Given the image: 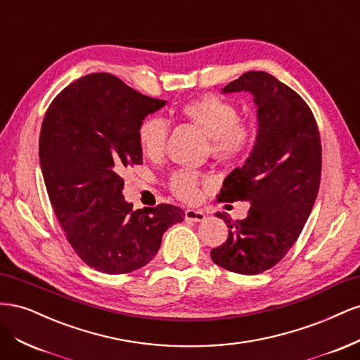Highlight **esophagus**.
<instances>
[{
  "label": "esophagus",
  "instance_id": "esophagus-1",
  "mask_svg": "<svg viewBox=\"0 0 360 360\" xmlns=\"http://www.w3.org/2000/svg\"><path fill=\"white\" fill-rule=\"evenodd\" d=\"M184 219L189 222H202L205 219V214L201 210L188 209L186 212H184Z\"/></svg>",
  "mask_w": 360,
  "mask_h": 360
}]
</instances>
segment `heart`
<instances>
[{
  "mask_svg": "<svg viewBox=\"0 0 360 360\" xmlns=\"http://www.w3.org/2000/svg\"><path fill=\"white\" fill-rule=\"evenodd\" d=\"M180 114L209 138L210 153L219 160L230 162L240 158L252 141V127L240 120L233 103L219 96L205 94L189 101L180 108ZM136 136L143 155L158 159L165 151L168 124L159 117H147L138 126ZM168 186L184 201H195L200 197V177L193 171H176L169 177Z\"/></svg>",
  "mask_w": 360,
  "mask_h": 360,
  "instance_id": "heart-1",
  "label": "heart"
}]
</instances>
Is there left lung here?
Returning a JSON list of instances; mask_svg holds the SVG:
<instances>
[{"mask_svg":"<svg viewBox=\"0 0 360 360\" xmlns=\"http://www.w3.org/2000/svg\"><path fill=\"white\" fill-rule=\"evenodd\" d=\"M246 91L257 108V136L242 168L224 180L219 202L248 201L242 221L224 213L226 242L212 249L214 264L240 275H258L285 257L296 243L317 198L321 141L302 97L266 72H248L222 94Z\"/></svg>","mask_w":360,"mask_h":360,"instance_id":"1","label":"left lung"}]
</instances>
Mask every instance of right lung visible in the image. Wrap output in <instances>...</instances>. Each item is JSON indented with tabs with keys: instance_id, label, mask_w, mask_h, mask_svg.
Listing matches in <instances>:
<instances>
[{
	"instance_id": "1",
	"label": "right lung",
	"mask_w": 360,
	"mask_h": 360,
	"mask_svg": "<svg viewBox=\"0 0 360 360\" xmlns=\"http://www.w3.org/2000/svg\"><path fill=\"white\" fill-rule=\"evenodd\" d=\"M167 101L135 91L110 73H91L49 105L40 130L43 180L60 225L85 264L108 275L141 269L184 213L176 205L132 210L126 168L143 163L138 126Z\"/></svg>"
}]
</instances>
